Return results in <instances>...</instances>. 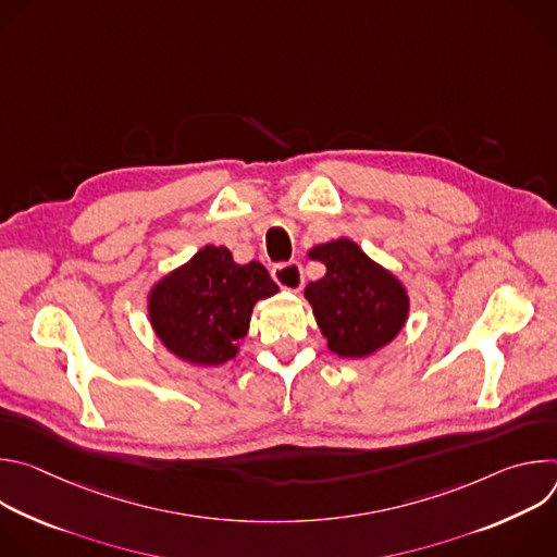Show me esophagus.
Instances as JSON below:
<instances>
[{"mask_svg":"<svg viewBox=\"0 0 557 557\" xmlns=\"http://www.w3.org/2000/svg\"><path fill=\"white\" fill-rule=\"evenodd\" d=\"M273 280L290 293H299L304 286V273L301 267L297 262H288V264H277L273 269Z\"/></svg>","mask_w":557,"mask_h":557,"instance_id":"1","label":"esophagus"}]
</instances>
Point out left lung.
I'll list each match as a JSON object with an SVG mask.
<instances>
[{
	"instance_id": "obj_1",
	"label": "left lung",
	"mask_w": 557,
	"mask_h": 557,
	"mask_svg": "<svg viewBox=\"0 0 557 557\" xmlns=\"http://www.w3.org/2000/svg\"><path fill=\"white\" fill-rule=\"evenodd\" d=\"M308 258L326 267V275L310 282L304 297L331 352L366 359L399 337L410 317V295L389 269L350 237L317 245Z\"/></svg>"
}]
</instances>
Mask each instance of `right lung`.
Returning <instances> with one entry per match:
<instances>
[{"label":"right lung","instance_id":"1","mask_svg":"<svg viewBox=\"0 0 557 557\" xmlns=\"http://www.w3.org/2000/svg\"><path fill=\"white\" fill-rule=\"evenodd\" d=\"M280 288L260 262L237 264L226 247H202L147 293L153 335L176 359L213 368L240 352L253 306Z\"/></svg>","mask_w":557,"mask_h":557}]
</instances>
